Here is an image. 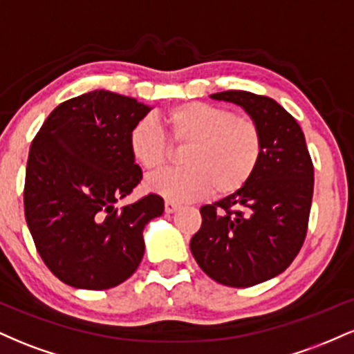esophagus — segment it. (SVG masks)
<instances>
[{"mask_svg": "<svg viewBox=\"0 0 354 354\" xmlns=\"http://www.w3.org/2000/svg\"><path fill=\"white\" fill-rule=\"evenodd\" d=\"M180 208H181V206L178 205V203L169 201V200L165 201V211H166V213H174V211H178Z\"/></svg>", "mask_w": 354, "mask_h": 354, "instance_id": "34e87169", "label": "esophagus"}]
</instances>
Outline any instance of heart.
I'll use <instances>...</instances> for the list:
<instances>
[{"label": "heart", "instance_id": "b5f03b06", "mask_svg": "<svg viewBox=\"0 0 354 354\" xmlns=\"http://www.w3.org/2000/svg\"><path fill=\"white\" fill-rule=\"evenodd\" d=\"M171 143L188 145L185 168L166 169L146 180V188L169 201H191L238 193L258 169L265 149L263 133L254 120L236 116L226 108L188 101L163 115ZM129 151L141 168L156 171L169 156L163 129L151 118L138 121L129 131Z\"/></svg>", "mask_w": 354, "mask_h": 354}]
</instances>
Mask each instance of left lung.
<instances>
[{
	"instance_id": "obj_1",
	"label": "left lung",
	"mask_w": 354,
	"mask_h": 354,
	"mask_svg": "<svg viewBox=\"0 0 354 354\" xmlns=\"http://www.w3.org/2000/svg\"><path fill=\"white\" fill-rule=\"evenodd\" d=\"M259 124L261 163L238 193L201 206V228L191 238L194 259L214 281L248 288L283 273L301 250L310 219L315 169L304 135L281 104L250 91H221Z\"/></svg>"
}]
</instances>
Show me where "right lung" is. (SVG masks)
<instances>
[{"label": "right lung", "mask_w": 354, "mask_h": 354, "mask_svg": "<svg viewBox=\"0 0 354 354\" xmlns=\"http://www.w3.org/2000/svg\"><path fill=\"white\" fill-rule=\"evenodd\" d=\"M149 111L95 89L53 109L31 143L24 216L44 265L73 288L126 281L143 259L145 226L163 214V198L153 193L116 208L143 178L129 131Z\"/></svg>", "instance_id": "add662e5"}]
</instances>
